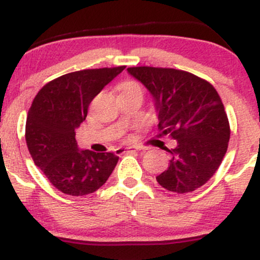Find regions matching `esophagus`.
<instances>
[{"label": "esophagus", "mask_w": 260, "mask_h": 260, "mask_svg": "<svg viewBox=\"0 0 260 260\" xmlns=\"http://www.w3.org/2000/svg\"><path fill=\"white\" fill-rule=\"evenodd\" d=\"M137 151H138V148H133V147H128V148H118V149H116V154H117V155L132 154V153H137Z\"/></svg>", "instance_id": "esophagus-1"}]
</instances>
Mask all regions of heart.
I'll list each match as a JSON object with an SVG mask.
<instances>
[{"instance_id": "1", "label": "heart", "mask_w": 260, "mask_h": 260, "mask_svg": "<svg viewBox=\"0 0 260 260\" xmlns=\"http://www.w3.org/2000/svg\"><path fill=\"white\" fill-rule=\"evenodd\" d=\"M133 89H140V90H142L140 85L136 82H126V83H123V84H122V91L133 90Z\"/></svg>"}]
</instances>
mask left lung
Instances as JSON below:
<instances>
[{
    "mask_svg": "<svg viewBox=\"0 0 260 260\" xmlns=\"http://www.w3.org/2000/svg\"><path fill=\"white\" fill-rule=\"evenodd\" d=\"M153 98L159 128L177 140L168 170L156 177L170 192L188 193L202 187L219 169L228 150L230 124L219 94L210 83L174 68L131 67Z\"/></svg>",
    "mask_w": 260,
    "mask_h": 260,
    "instance_id": "obj_1",
    "label": "left lung"
}]
</instances>
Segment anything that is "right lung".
<instances>
[{
    "instance_id": "1",
    "label": "right lung",
    "mask_w": 260,
    "mask_h": 260,
    "mask_svg": "<svg viewBox=\"0 0 260 260\" xmlns=\"http://www.w3.org/2000/svg\"><path fill=\"white\" fill-rule=\"evenodd\" d=\"M124 68L64 74L44 85L32 101L25 124L28 150L47 180L64 194L95 192L117 165L113 153L80 150L76 129L85 120L91 100Z\"/></svg>"
}]
</instances>
